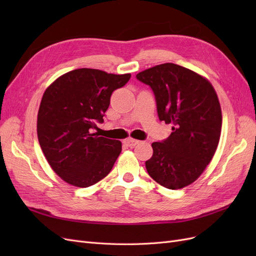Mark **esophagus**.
<instances>
[{
    "label": "esophagus",
    "instance_id": "obj_1",
    "mask_svg": "<svg viewBox=\"0 0 256 256\" xmlns=\"http://www.w3.org/2000/svg\"><path fill=\"white\" fill-rule=\"evenodd\" d=\"M140 143V141L138 140H134V138H126V140H124V144L129 146V147H132V146H136V144Z\"/></svg>",
    "mask_w": 256,
    "mask_h": 256
}]
</instances>
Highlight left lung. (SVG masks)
Returning <instances> with one entry per match:
<instances>
[{"instance_id":"obj_1","label":"left lung","mask_w":256,"mask_h":256,"mask_svg":"<svg viewBox=\"0 0 256 256\" xmlns=\"http://www.w3.org/2000/svg\"><path fill=\"white\" fill-rule=\"evenodd\" d=\"M136 76L154 92L159 120L172 125L170 136L152 144L147 172L168 189L184 188L203 173L218 146L222 126L218 96L202 76L173 63Z\"/></svg>"}]
</instances>
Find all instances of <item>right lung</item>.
I'll return each instance as SVG.
<instances>
[{"label":"right lung","mask_w":256,"mask_h":256,"mask_svg":"<svg viewBox=\"0 0 256 256\" xmlns=\"http://www.w3.org/2000/svg\"><path fill=\"white\" fill-rule=\"evenodd\" d=\"M130 76L74 69L44 92L37 118L38 141L53 171L66 182L86 188L110 173L122 143L92 132L97 122H104L112 92Z\"/></svg>","instance_id":"obj_1"}]
</instances>
